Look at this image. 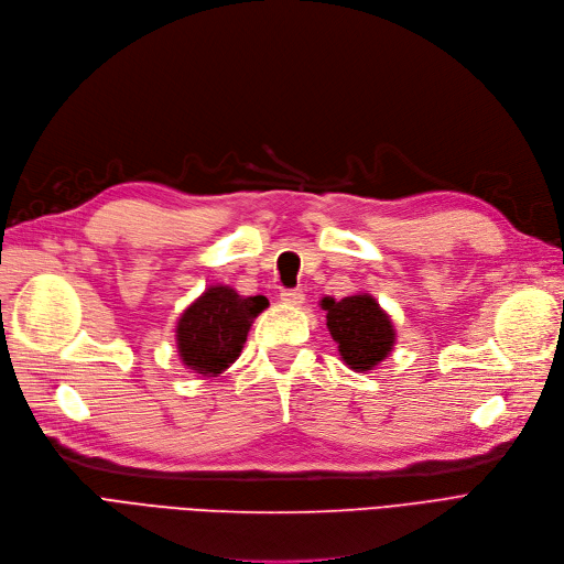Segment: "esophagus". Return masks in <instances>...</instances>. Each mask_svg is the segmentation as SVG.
I'll use <instances>...</instances> for the list:
<instances>
[{"label": "esophagus", "instance_id": "esophagus-1", "mask_svg": "<svg viewBox=\"0 0 564 564\" xmlns=\"http://www.w3.org/2000/svg\"><path fill=\"white\" fill-rule=\"evenodd\" d=\"M279 300H281L285 306L300 308V306L304 304V292H302V290H283Z\"/></svg>", "mask_w": 564, "mask_h": 564}]
</instances>
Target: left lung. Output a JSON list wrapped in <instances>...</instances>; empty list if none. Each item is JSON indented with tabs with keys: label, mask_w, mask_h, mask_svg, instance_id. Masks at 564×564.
Returning <instances> with one entry per match:
<instances>
[{
	"label": "left lung",
	"mask_w": 564,
	"mask_h": 564,
	"mask_svg": "<svg viewBox=\"0 0 564 564\" xmlns=\"http://www.w3.org/2000/svg\"><path fill=\"white\" fill-rule=\"evenodd\" d=\"M321 308L327 329L338 346L340 361L355 373H369L382 364L397 346V327L391 315L371 292H355L343 300L323 297Z\"/></svg>",
	"instance_id": "8db88e82"
}]
</instances>
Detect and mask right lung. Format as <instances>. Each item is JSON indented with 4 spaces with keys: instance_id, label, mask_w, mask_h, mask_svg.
<instances>
[{
    "instance_id": "right-lung-1",
    "label": "right lung",
    "mask_w": 564,
    "mask_h": 564,
    "mask_svg": "<svg viewBox=\"0 0 564 564\" xmlns=\"http://www.w3.org/2000/svg\"><path fill=\"white\" fill-rule=\"evenodd\" d=\"M267 306V297H243L226 283L205 288L175 323V346L184 369L203 380L230 369L241 355L253 321Z\"/></svg>"
}]
</instances>
